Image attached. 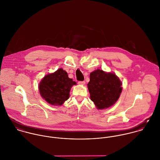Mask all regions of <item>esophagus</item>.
Returning a JSON list of instances; mask_svg holds the SVG:
<instances>
[{"mask_svg":"<svg viewBox=\"0 0 160 160\" xmlns=\"http://www.w3.org/2000/svg\"><path fill=\"white\" fill-rule=\"evenodd\" d=\"M78 84L79 85H83L85 84V81H80V82H78Z\"/></svg>","mask_w":160,"mask_h":160,"instance_id":"1","label":"esophagus"}]
</instances>
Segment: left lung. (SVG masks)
<instances>
[{"label":"left lung","mask_w":160,"mask_h":160,"mask_svg":"<svg viewBox=\"0 0 160 160\" xmlns=\"http://www.w3.org/2000/svg\"><path fill=\"white\" fill-rule=\"evenodd\" d=\"M87 85L91 100L98 109H106L115 104L122 90V83L116 74L100 69L90 73Z\"/></svg>","instance_id":"obj_1"}]
</instances>
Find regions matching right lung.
<instances>
[{
  "instance_id": "obj_1",
  "label": "right lung",
  "mask_w": 160,
  "mask_h": 160,
  "mask_svg": "<svg viewBox=\"0 0 160 160\" xmlns=\"http://www.w3.org/2000/svg\"><path fill=\"white\" fill-rule=\"evenodd\" d=\"M76 82L69 78L67 73L62 68L46 75L39 84L41 96L48 103L61 106L69 98L72 87Z\"/></svg>"
}]
</instances>
